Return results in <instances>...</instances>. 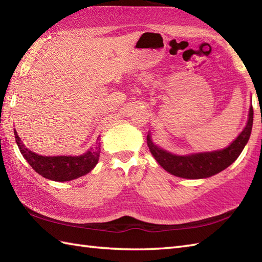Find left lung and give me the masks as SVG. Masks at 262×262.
<instances>
[{"mask_svg": "<svg viewBox=\"0 0 262 262\" xmlns=\"http://www.w3.org/2000/svg\"><path fill=\"white\" fill-rule=\"evenodd\" d=\"M253 124V108L252 105L249 112V119L245 129L241 132L238 138L228 146L227 148L209 153H200L188 156H179L168 153L150 141L147 135V146L160 165L175 176L184 179H204L220 173L230 166L245 148L250 137Z\"/></svg>", "mask_w": 262, "mask_h": 262, "instance_id": "1", "label": "left lung"}]
</instances>
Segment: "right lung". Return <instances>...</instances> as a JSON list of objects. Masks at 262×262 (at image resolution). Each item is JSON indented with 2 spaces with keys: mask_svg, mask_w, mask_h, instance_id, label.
Returning a JSON list of instances; mask_svg holds the SVG:
<instances>
[{
  "mask_svg": "<svg viewBox=\"0 0 262 262\" xmlns=\"http://www.w3.org/2000/svg\"><path fill=\"white\" fill-rule=\"evenodd\" d=\"M15 141L21 154L36 173L56 182L71 181L89 173L98 163L100 153L99 137L97 138L96 147L80 156H41L29 150L14 132Z\"/></svg>",
  "mask_w": 262,
  "mask_h": 262,
  "instance_id": "1",
  "label": "right lung"
}]
</instances>
